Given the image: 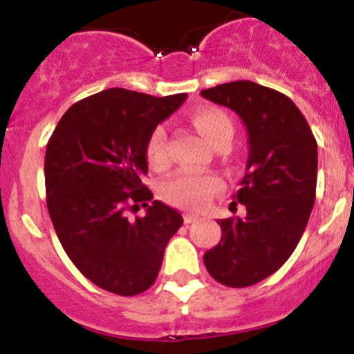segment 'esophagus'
Returning <instances> with one entry per match:
<instances>
[{
	"mask_svg": "<svg viewBox=\"0 0 354 354\" xmlns=\"http://www.w3.org/2000/svg\"><path fill=\"white\" fill-rule=\"evenodd\" d=\"M200 220V216H196V214H189V212H186V214H184V223H195V221H198Z\"/></svg>",
	"mask_w": 354,
	"mask_h": 354,
	"instance_id": "obj_1",
	"label": "esophagus"
}]
</instances>
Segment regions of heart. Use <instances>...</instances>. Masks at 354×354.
Masks as SVG:
<instances>
[{
  "mask_svg": "<svg viewBox=\"0 0 354 354\" xmlns=\"http://www.w3.org/2000/svg\"><path fill=\"white\" fill-rule=\"evenodd\" d=\"M193 126L196 127L202 136L218 147L223 142H230L234 136V124L223 109L198 108L192 115ZM147 161L154 170H162L170 161L168 156V134L162 126H158L149 142H147ZM221 189V180L214 175H195V174H179L174 179L165 183L162 186V196L167 202L183 209H202L207 204L211 196Z\"/></svg>",
  "mask_w": 354,
  "mask_h": 354,
  "instance_id": "heart-1",
  "label": "heart"
}]
</instances>
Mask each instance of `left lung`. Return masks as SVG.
Here are the masks:
<instances>
[{"mask_svg":"<svg viewBox=\"0 0 354 354\" xmlns=\"http://www.w3.org/2000/svg\"><path fill=\"white\" fill-rule=\"evenodd\" d=\"M200 95L236 111L248 129L246 171L234 195L246 216L218 221L220 243L204 255L216 282L248 287L280 270L305 232L315 202L317 143L298 106L277 90L232 81Z\"/></svg>","mask_w":354,"mask_h":354,"instance_id":"8db88e82","label":"left lung"}]
</instances>
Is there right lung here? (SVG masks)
Instances as JSON below:
<instances>
[{
	"instance_id": "1",
	"label": "right lung",
	"mask_w": 354,
	"mask_h": 354,
	"mask_svg": "<svg viewBox=\"0 0 354 354\" xmlns=\"http://www.w3.org/2000/svg\"><path fill=\"white\" fill-rule=\"evenodd\" d=\"M186 97L102 90L72 104L48 142L44 175L56 236L77 270L108 292L136 296L152 287L183 225L175 209L152 200L142 177L150 134ZM140 207L147 214L127 221L125 211Z\"/></svg>"
}]
</instances>
